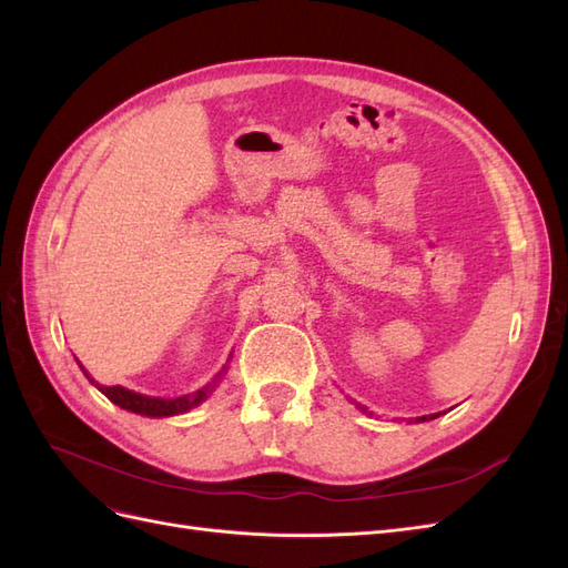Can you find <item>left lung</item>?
<instances>
[{"mask_svg":"<svg viewBox=\"0 0 568 568\" xmlns=\"http://www.w3.org/2000/svg\"><path fill=\"white\" fill-rule=\"evenodd\" d=\"M438 415H440V412H438ZM438 415H424V417H417V422H426V419H436Z\"/></svg>","mask_w":568,"mask_h":568,"instance_id":"obj_1","label":"left lung"}]
</instances>
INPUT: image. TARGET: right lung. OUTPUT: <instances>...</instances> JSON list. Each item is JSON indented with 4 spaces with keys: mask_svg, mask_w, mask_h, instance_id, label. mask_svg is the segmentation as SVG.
<instances>
[{
    "mask_svg": "<svg viewBox=\"0 0 568 568\" xmlns=\"http://www.w3.org/2000/svg\"><path fill=\"white\" fill-rule=\"evenodd\" d=\"M78 365H80V363H78ZM80 369L84 372L82 365H80ZM222 369H225V367H222ZM84 376H88V379H90L101 393H104L111 403H115L118 407H123V409L134 412V415H144V417H173V415H182V412L201 405L205 398H209V393L215 388V384H217V379L222 376V372L215 376L213 384L203 386L201 390H196V393H192V395H182V398H151V395L134 393V390H128V388H123V386H101V384H97V382L92 379V376H90L88 372H84Z\"/></svg>",
    "mask_w": 568,
    "mask_h": 568,
    "instance_id": "right-lung-1",
    "label": "right lung"
}]
</instances>
